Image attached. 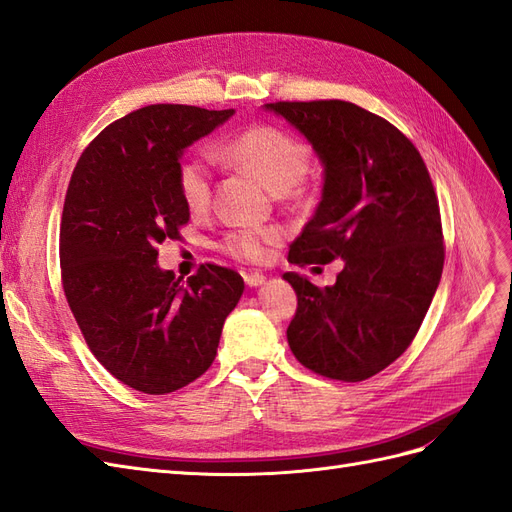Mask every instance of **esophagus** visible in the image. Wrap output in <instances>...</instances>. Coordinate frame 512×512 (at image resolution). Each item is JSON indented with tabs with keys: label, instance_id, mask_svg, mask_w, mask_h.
<instances>
[{
	"label": "esophagus",
	"instance_id": "esophagus-1",
	"mask_svg": "<svg viewBox=\"0 0 512 512\" xmlns=\"http://www.w3.org/2000/svg\"><path fill=\"white\" fill-rule=\"evenodd\" d=\"M264 281H266V276L259 274V272H246V274H244V283H246L248 287H259Z\"/></svg>",
	"mask_w": 512,
	"mask_h": 512
}]
</instances>
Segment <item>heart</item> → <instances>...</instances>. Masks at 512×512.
Listing matches in <instances>:
<instances>
[{"label":"heart","mask_w":512,"mask_h":512,"mask_svg":"<svg viewBox=\"0 0 512 512\" xmlns=\"http://www.w3.org/2000/svg\"><path fill=\"white\" fill-rule=\"evenodd\" d=\"M221 158L227 165L253 173L274 193L302 195L304 173L311 163V148L289 130L274 124H253L225 141ZM178 191L188 212L203 214L212 201V171L206 160L186 158L178 169ZM285 238L283 227H236L227 231L218 248L244 264H259L268 246Z\"/></svg>","instance_id":"obj_1"}]
</instances>
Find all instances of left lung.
<instances>
[{"label": "left lung", "mask_w": 512, "mask_h": 512, "mask_svg": "<svg viewBox=\"0 0 512 512\" xmlns=\"http://www.w3.org/2000/svg\"><path fill=\"white\" fill-rule=\"evenodd\" d=\"M266 107L294 124L326 167L324 195L289 261H345L326 289L285 272L298 296L289 347L321 377L362 382L412 345L442 279V216L429 169L397 126L354 102Z\"/></svg>", "instance_id": "8db88e82"}]
</instances>
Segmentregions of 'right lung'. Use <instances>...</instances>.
Listing matches in <instances>:
<instances>
[{
    "instance_id": "1",
    "label": "right lung",
    "mask_w": 512,
    "mask_h": 512,
    "mask_svg": "<svg viewBox=\"0 0 512 512\" xmlns=\"http://www.w3.org/2000/svg\"><path fill=\"white\" fill-rule=\"evenodd\" d=\"M231 115L141 107L100 130L72 171L60 225L64 296L96 360L145 394L180 390L212 367L244 291L231 268L201 264L182 285L156 266L158 244L182 240L191 221L180 154Z\"/></svg>"
}]
</instances>
